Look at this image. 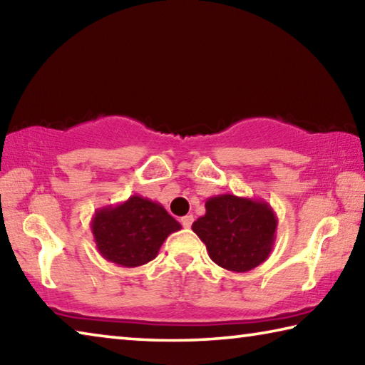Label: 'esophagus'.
<instances>
[{"label":"esophagus","mask_w":365,"mask_h":365,"mask_svg":"<svg viewBox=\"0 0 365 365\" xmlns=\"http://www.w3.org/2000/svg\"><path fill=\"white\" fill-rule=\"evenodd\" d=\"M192 223H194L192 215H186V217L181 218V225L184 226V228H190V226H192Z\"/></svg>","instance_id":"obj_1"}]
</instances>
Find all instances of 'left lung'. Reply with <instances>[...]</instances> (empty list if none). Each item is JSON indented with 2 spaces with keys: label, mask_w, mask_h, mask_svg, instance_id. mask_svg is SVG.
I'll use <instances>...</instances> for the list:
<instances>
[{
  "label": "left lung",
  "mask_w": 365,
  "mask_h": 365,
  "mask_svg": "<svg viewBox=\"0 0 365 365\" xmlns=\"http://www.w3.org/2000/svg\"><path fill=\"white\" fill-rule=\"evenodd\" d=\"M277 226V215L268 202L220 194L208 197L205 215L192 223V231L215 264L244 273L264 264L272 254Z\"/></svg>",
  "instance_id": "8db88e82"
}]
</instances>
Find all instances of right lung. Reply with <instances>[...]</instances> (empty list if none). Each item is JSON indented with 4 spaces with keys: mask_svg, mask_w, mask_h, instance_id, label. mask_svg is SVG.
I'll use <instances>...</instances> for the list:
<instances>
[{
    "mask_svg": "<svg viewBox=\"0 0 365 365\" xmlns=\"http://www.w3.org/2000/svg\"><path fill=\"white\" fill-rule=\"evenodd\" d=\"M91 230L105 260L135 268L153 260L165 239L181 225L158 202L135 194L121 204L95 210Z\"/></svg>",
    "mask_w": 365,
    "mask_h": 365,
    "instance_id": "obj_1",
    "label": "right lung"
}]
</instances>
